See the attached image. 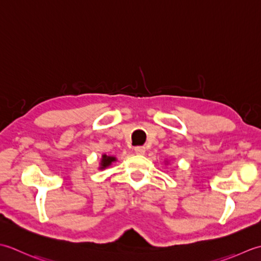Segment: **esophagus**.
Wrapping results in <instances>:
<instances>
[{
	"mask_svg": "<svg viewBox=\"0 0 261 261\" xmlns=\"http://www.w3.org/2000/svg\"><path fill=\"white\" fill-rule=\"evenodd\" d=\"M134 151L136 154H138V155H143V154L145 153V147L144 146H136L134 148Z\"/></svg>",
	"mask_w": 261,
	"mask_h": 261,
	"instance_id": "obj_1",
	"label": "esophagus"
}]
</instances>
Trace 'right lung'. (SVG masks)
<instances>
[{"label":"right lung","instance_id":"right-lung-1","mask_svg":"<svg viewBox=\"0 0 261 261\" xmlns=\"http://www.w3.org/2000/svg\"><path fill=\"white\" fill-rule=\"evenodd\" d=\"M116 160H117V159L115 156H109V155H106V154H103L102 158H101V162H100L99 169L100 170H103L106 168H108L109 166H111V163L115 162Z\"/></svg>","mask_w":261,"mask_h":261}]
</instances>
